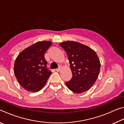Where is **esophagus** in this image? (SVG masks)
<instances>
[{"label":"esophagus","instance_id":"obj_1","mask_svg":"<svg viewBox=\"0 0 124 124\" xmlns=\"http://www.w3.org/2000/svg\"><path fill=\"white\" fill-rule=\"evenodd\" d=\"M61 70V67H59V68H58L57 69H56V70L57 71V72H60V71Z\"/></svg>","mask_w":124,"mask_h":124}]
</instances>
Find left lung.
<instances>
[{
	"mask_svg": "<svg viewBox=\"0 0 124 124\" xmlns=\"http://www.w3.org/2000/svg\"><path fill=\"white\" fill-rule=\"evenodd\" d=\"M68 56L73 76L66 82L69 89L81 93L95 84L99 74L101 64L96 52L91 48L78 42L67 41L59 44Z\"/></svg>",
	"mask_w": 124,
	"mask_h": 124,
	"instance_id": "obj_1",
	"label": "left lung"
}]
</instances>
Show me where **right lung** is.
Instances as JSON below:
<instances>
[{"instance_id":"obj_1","label":"right lung","mask_w":124,"mask_h":124,"mask_svg":"<svg viewBox=\"0 0 124 124\" xmlns=\"http://www.w3.org/2000/svg\"><path fill=\"white\" fill-rule=\"evenodd\" d=\"M51 45V41H38L23 50L17 57L14 74L18 82L27 91L40 90L51 74L44 56Z\"/></svg>"}]
</instances>
